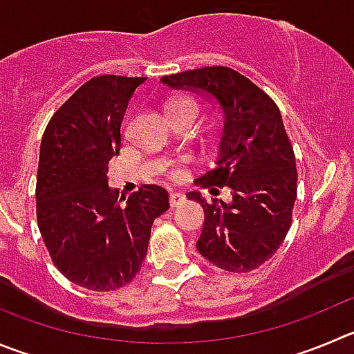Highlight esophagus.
<instances>
[{
	"mask_svg": "<svg viewBox=\"0 0 354 354\" xmlns=\"http://www.w3.org/2000/svg\"><path fill=\"white\" fill-rule=\"evenodd\" d=\"M185 201H187V199H185L183 194H180V192H171V196H169L171 207H178V206H180V204H183Z\"/></svg>",
	"mask_w": 354,
	"mask_h": 354,
	"instance_id": "34e87169",
	"label": "esophagus"
}]
</instances>
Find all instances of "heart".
<instances>
[{"label": "heart", "instance_id": "1", "mask_svg": "<svg viewBox=\"0 0 354 354\" xmlns=\"http://www.w3.org/2000/svg\"><path fill=\"white\" fill-rule=\"evenodd\" d=\"M199 111V106L197 102L194 101L192 97H187V95H180V97H174L167 102V115L169 113H196ZM158 171L160 173H166L169 176L176 178L180 176V167L174 160H164L158 166Z\"/></svg>", "mask_w": 354, "mask_h": 354}]
</instances>
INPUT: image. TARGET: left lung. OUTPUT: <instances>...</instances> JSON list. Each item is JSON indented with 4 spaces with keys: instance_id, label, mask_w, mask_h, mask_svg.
<instances>
[{
    "instance_id": "8db88e82",
    "label": "left lung",
    "mask_w": 354,
    "mask_h": 354,
    "mask_svg": "<svg viewBox=\"0 0 354 354\" xmlns=\"http://www.w3.org/2000/svg\"><path fill=\"white\" fill-rule=\"evenodd\" d=\"M171 88L206 94L223 113V132L213 169L199 185L218 196L227 187L229 203H207L199 192L187 194L204 209L197 250L213 266L248 272L270 259L292 225L297 199L293 147L276 102L241 73L225 66L162 77Z\"/></svg>"
}]
</instances>
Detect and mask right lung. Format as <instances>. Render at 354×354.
I'll return each mask as SVG.
<instances>
[{
  "label": "right lung",
  "mask_w": 354,
  "mask_h": 354,
  "mask_svg": "<svg viewBox=\"0 0 354 354\" xmlns=\"http://www.w3.org/2000/svg\"><path fill=\"white\" fill-rule=\"evenodd\" d=\"M145 80L94 77L55 111L39 145L36 220L43 243L62 276L92 292L118 290L136 277L153 220L169 209L158 185H143L125 204L108 187L129 99Z\"/></svg>",
  "instance_id": "add662e5"
}]
</instances>
